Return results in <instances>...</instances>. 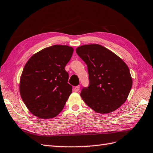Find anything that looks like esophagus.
<instances>
[{"label":"esophagus","instance_id":"obj_1","mask_svg":"<svg viewBox=\"0 0 153 153\" xmlns=\"http://www.w3.org/2000/svg\"><path fill=\"white\" fill-rule=\"evenodd\" d=\"M80 89V85H77L74 88V91L76 92H78Z\"/></svg>","mask_w":153,"mask_h":153}]
</instances>
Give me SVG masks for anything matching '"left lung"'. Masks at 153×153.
Here are the masks:
<instances>
[{
	"label": "left lung",
	"mask_w": 153,
	"mask_h": 153,
	"mask_svg": "<svg viewBox=\"0 0 153 153\" xmlns=\"http://www.w3.org/2000/svg\"><path fill=\"white\" fill-rule=\"evenodd\" d=\"M76 52L88 65L89 85L80 94L84 102L101 114L119 108L132 88L127 65L115 53L97 44L83 45Z\"/></svg>",
	"instance_id": "8db88e82"
}]
</instances>
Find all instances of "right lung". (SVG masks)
<instances>
[{
	"mask_svg": "<svg viewBox=\"0 0 153 153\" xmlns=\"http://www.w3.org/2000/svg\"><path fill=\"white\" fill-rule=\"evenodd\" d=\"M74 52L72 47L53 45L34 53L23 69L20 93L33 115L41 119L55 117L72 92L65 67Z\"/></svg>",
	"mask_w": 153,
	"mask_h": 153,
	"instance_id": "obj_1",
	"label": "right lung"
}]
</instances>
